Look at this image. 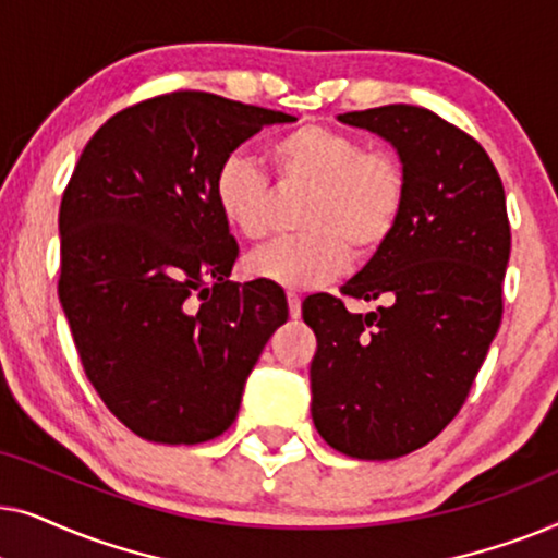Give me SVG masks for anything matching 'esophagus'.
<instances>
[{"mask_svg":"<svg viewBox=\"0 0 558 558\" xmlns=\"http://www.w3.org/2000/svg\"><path fill=\"white\" fill-rule=\"evenodd\" d=\"M287 302H289V317H292V319L300 317L302 315V300H300V296L289 292L287 294Z\"/></svg>","mask_w":558,"mask_h":558,"instance_id":"obj_1","label":"esophagus"}]
</instances>
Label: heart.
Returning <instances> with one entry per match:
<instances>
[{
  "mask_svg": "<svg viewBox=\"0 0 558 558\" xmlns=\"http://www.w3.org/2000/svg\"><path fill=\"white\" fill-rule=\"evenodd\" d=\"M281 187H307L296 235L271 241L246 258V274L284 289H317L355 258L376 256L399 231L409 203V170L388 147H365L357 134L302 124L266 144ZM213 203L241 239L269 233L274 195L264 172L228 155L213 172Z\"/></svg>",
  "mask_w": 558,
  "mask_h": 558,
  "instance_id": "1",
  "label": "heart"
}]
</instances>
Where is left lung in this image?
<instances>
[{
  "label": "left lung",
  "mask_w": 558,
  "mask_h": 558,
  "mask_svg": "<svg viewBox=\"0 0 558 558\" xmlns=\"http://www.w3.org/2000/svg\"><path fill=\"white\" fill-rule=\"evenodd\" d=\"M338 119L393 144L409 203L393 239L342 287L378 300L376 312L353 315L330 294L302 304L317 338L312 422L342 454L393 460L452 422L498 332L506 193L487 151L429 109L391 104Z\"/></svg>",
  "instance_id": "8db88e82"
}]
</instances>
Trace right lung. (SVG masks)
I'll return each instance as SVG.
<instances>
[{"label": "right lung", "mask_w": 558, "mask_h": 558, "mask_svg": "<svg viewBox=\"0 0 558 558\" xmlns=\"http://www.w3.org/2000/svg\"><path fill=\"white\" fill-rule=\"evenodd\" d=\"M294 117L205 90L113 113L60 203L58 296L83 371L136 437L201 445L233 424L287 323L269 281H228L239 243L213 203L220 159Z\"/></svg>", "instance_id": "obj_1"}]
</instances>
